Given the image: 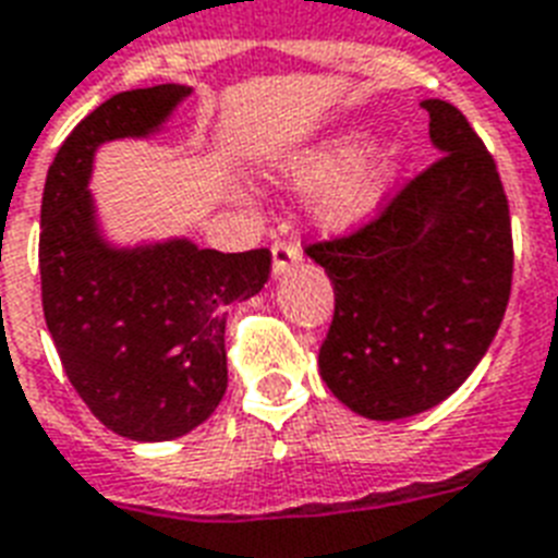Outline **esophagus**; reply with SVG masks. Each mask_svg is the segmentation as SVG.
I'll list each match as a JSON object with an SVG mask.
<instances>
[{"instance_id": "obj_1", "label": "esophagus", "mask_w": 558, "mask_h": 558, "mask_svg": "<svg viewBox=\"0 0 558 558\" xmlns=\"http://www.w3.org/2000/svg\"><path fill=\"white\" fill-rule=\"evenodd\" d=\"M302 262V247L296 241H276L274 244V274L282 276L288 274L293 265H300Z\"/></svg>"}]
</instances>
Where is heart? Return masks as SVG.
<instances>
[{"label":"heart","instance_id":"obj_1","mask_svg":"<svg viewBox=\"0 0 558 558\" xmlns=\"http://www.w3.org/2000/svg\"><path fill=\"white\" fill-rule=\"evenodd\" d=\"M364 148L366 133L349 131L293 159V183L302 189L326 185L317 194V218L328 227H347L366 218L399 174L396 150Z\"/></svg>","mask_w":558,"mask_h":558}]
</instances>
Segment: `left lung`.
I'll use <instances>...</instances> for the list:
<instances>
[{
  "instance_id": "1",
  "label": "left lung",
  "mask_w": 558,
  "mask_h": 558,
  "mask_svg": "<svg viewBox=\"0 0 558 558\" xmlns=\"http://www.w3.org/2000/svg\"><path fill=\"white\" fill-rule=\"evenodd\" d=\"M422 107L439 157L357 230L305 247L335 288L319 375L378 422L448 399L498 335L512 288L498 166L454 104Z\"/></svg>"
}]
</instances>
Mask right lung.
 Segmentation results:
<instances>
[{
	"label": "right lung",
	"mask_w": 558,
	"mask_h": 558,
	"mask_svg": "<svg viewBox=\"0 0 558 558\" xmlns=\"http://www.w3.org/2000/svg\"><path fill=\"white\" fill-rule=\"evenodd\" d=\"M189 93L159 84L107 98L60 145L43 189L46 326L93 416L136 442H166L215 413L227 392V308L265 288L274 258L192 241L113 250L95 230V148L157 131Z\"/></svg>",
	"instance_id": "obj_1"
}]
</instances>
